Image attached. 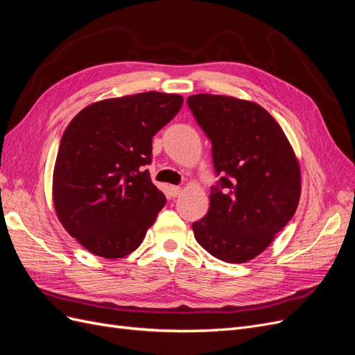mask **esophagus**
<instances>
[{"mask_svg": "<svg viewBox=\"0 0 355 355\" xmlns=\"http://www.w3.org/2000/svg\"><path fill=\"white\" fill-rule=\"evenodd\" d=\"M180 192H182V188H180V187H175V185H170V187H168V194H170V197H178V196H180Z\"/></svg>", "mask_w": 355, "mask_h": 355, "instance_id": "obj_1", "label": "esophagus"}]
</instances>
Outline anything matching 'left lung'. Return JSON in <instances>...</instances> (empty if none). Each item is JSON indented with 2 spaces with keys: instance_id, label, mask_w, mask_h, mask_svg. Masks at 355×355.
<instances>
[{
  "instance_id": "left-lung-1",
  "label": "left lung",
  "mask_w": 355,
  "mask_h": 355,
  "mask_svg": "<svg viewBox=\"0 0 355 355\" xmlns=\"http://www.w3.org/2000/svg\"><path fill=\"white\" fill-rule=\"evenodd\" d=\"M188 106L211 141L220 175L206 216L192 223L211 256L244 263L261 254L293 218L300 198V167L292 145L261 105L200 93Z\"/></svg>"
}]
</instances>
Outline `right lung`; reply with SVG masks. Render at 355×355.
Instances as JSON below:
<instances>
[{
    "mask_svg": "<svg viewBox=\"0 0 355 355\" xmlns=\"http://www.w3.org/2000/svg\"><path fill=\"white\" fill-rule=\"evenodd\" d=\"M184 103L179 94L145 92L85 106L62 136L53 170L60 223L90 253L118 259L135 252L166 197L144 166L153 137Z\"/></svg>",
    "mask_w": 355,
    "mask_h": 355,
    "instance_id": "add662e5",
    "label": "right lung"
}]
</instances>
